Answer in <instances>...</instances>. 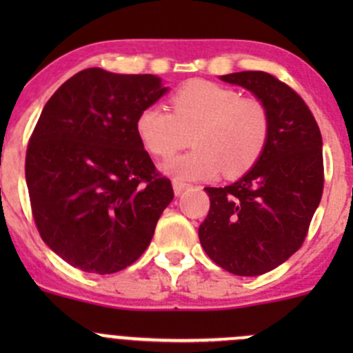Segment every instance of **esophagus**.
Returning <instances> with one entry per match:
<instances>
[{"label":"esophagus","instance_id":"1","mask_svg":"<svg viewBox=\"0 0 353 353\" xmlns=\"http://www.w3.org/2000/svg\"><path fill=\"white\" fill-rule=\"evenodd\" d=\"M172 188H174V193L176 194H181L184 190H188L190 188V184L184 183V181H179V179H174L172 181Z\"/></svg>","mask_w":353,"mask_h":353}]
</instances>
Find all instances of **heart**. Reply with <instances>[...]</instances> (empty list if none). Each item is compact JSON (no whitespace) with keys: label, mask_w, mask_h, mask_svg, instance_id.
Listing matches in <instances>:
<instances>
[{"label":"heart","mask_w":353,"mask_h":353,"mask_svg":"<svg viewBox=\"0 0 353 353\" xmlns=\"http://www.w3.org/2000/svg\"><path fill=\"white\" fill-rule=\"evenodd\" d=\"M172 112L150 105L137 119V133L152 155L169 159L193 137V152L163 163L179 179L239 177L265 154L272 131L270 109L261 99L241 97L236 88L205 80L184 83L170 99Z\"/></svg>","instance_id":"b5f03b06"}]
</instances>
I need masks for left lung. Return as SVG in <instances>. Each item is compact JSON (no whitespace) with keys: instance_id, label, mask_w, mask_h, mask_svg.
Wrapping results in <instances>:
<instances>
[{"instance_id":"8db88e82","label":"left lung","mask_w":353,"mask_h":353,"mask_svg":"<svg viewBox=\"0 0 353 353\" xmlns=\"http://www.w3.org/2000/svg\"><path fill=\"white\" fill-rule=\"evenodd\" d=\"M248 88L270 109L265 154L237 183L205 188L210 212L199 243L212 261L239 276H258L287 261L307 236L323 196L321 131L301 95L265 71L220 77Z\"/></svg>"}]
</instances>
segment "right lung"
<instances>
[{
    "label": "right lung",
    "mask_w": 353,
    "mask_h": 353,
    "mask_svg": "<svg viewBox=\"0 0 353 353\" xmlns=\"http://www.w3.org/2000/svg\"><path fill=\"white\" fill-rule=\"evenodd\" d=\"M167 90L154 74L88 68L42 109L25 157L32 215L42 241L74 268L121 272L150 244L174 191L137 119Z\"/></svg>",
    "instance_id": "add662e5"
}]
</instances>
